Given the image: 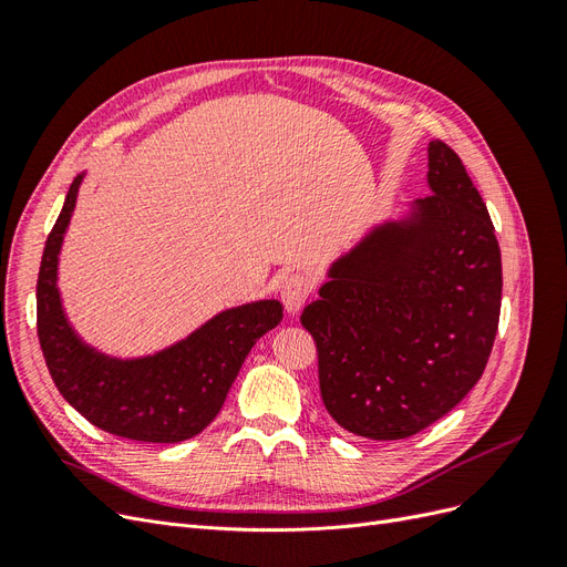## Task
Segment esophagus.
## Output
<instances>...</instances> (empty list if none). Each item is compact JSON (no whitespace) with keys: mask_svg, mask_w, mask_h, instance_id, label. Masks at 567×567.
I'll return each mask as SVG.
<instances>
[{"mask_svg":"<svg viewBox=\"0 0 567 567\" xmlns=\"http://www.w3.org/2000/svg\"><path fill=\"white\" fill-rule=\"evenodd\" d=\"M312 279L305 277V274H293V277H288L281 286V300L286 305V310L290 315H298L302 310V305L307 302V298L312 296Z\"/></svg>","mask_w":567,"mask_h":567,"instance_id":"34e87169","label":"esophagus"}]
</instances>
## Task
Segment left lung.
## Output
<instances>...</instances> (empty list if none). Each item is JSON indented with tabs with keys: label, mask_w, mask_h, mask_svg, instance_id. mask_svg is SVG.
Returning <instances> with one entry per match:
<instances>
[{
	"label": "left lung",
	"mask_w": 567,
	"mask_h": 567,
	"mask_svg": "<svg viewBox=\"0 0 567 567\" xmlns=\"http://www.w3.org/2000/svg\"><path fill=\"white\" fill-rule=\"evenodd\" d=\"M431 196L371 227L326 271L302 326L321 400L369 440H404L452 411L483 375L502 310V252L456 153L427 144Z\"/></svg>",
	"instance_id": "obj_1"
}]
</instances>
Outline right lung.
Here are the masks:
<instances>
[{"instance_id":"1","label":"right lung","mask_w":567,"mask_h":567,"mask_svg":"<svg viewBox=\"0 0 567 567\" xmlns=\"http://www.w3.org/2000/svg\"><path fill=\"white\" fill-rule=\"evenodd\" d=\"M84 173L68 188L38 279V336L63 400L92 425L136 442H182L219 414L248 352L284 319L279 300L221 310L186 338L153 354L120 359L84 342L68 321L59 290V255Z\"/></svg>"}]
</instances>
